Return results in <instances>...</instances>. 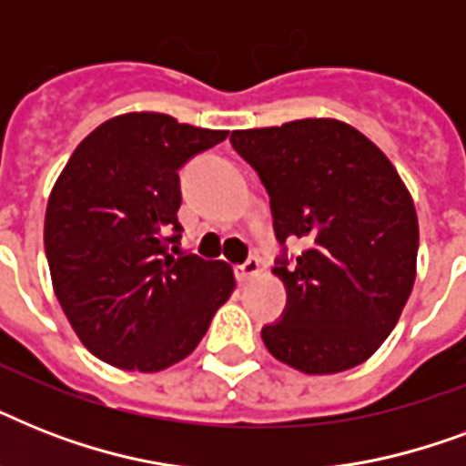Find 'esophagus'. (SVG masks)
I'll return each mask as SVG.
<instances>
[{"instance_id": "34e87169", "label": "esophagus", "mask_w": 466, "mask_h": 466, "mask_svg": "<svg viewBox=\"0 0 466 466\" xmlns=\"http://www.w3.org/2000/svg\"><path fill=\"white\" fill-rule=\"evenodd\" d=\"M258 276H261V261L258 258H248L247 263L237 266V278L241 283H248V280H254Z\"/></svg>"}]
</instances>
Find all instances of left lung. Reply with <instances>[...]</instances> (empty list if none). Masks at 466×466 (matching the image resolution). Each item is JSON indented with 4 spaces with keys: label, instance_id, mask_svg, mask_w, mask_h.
Here are the masks:
<instances>
[{
    "label": "left lung",
    "instance_id": "1",
    "mask_svg": "<svg viewBox=\"0 0 466 466\" xmlns=\"http://www.w3.org/2000/svg\"><path fill=\"white\" fill-rule=\"evenodd\" d=\"M232 145L258 171L280 244L305 251L273 268L288 309L261 339L276 360L333 375L382 346L416 280L419 218L387 155L336 118L234 130Z\"/></svg>",
    "mask_w": 466,
    "mask_h": 466
}]
</instances>
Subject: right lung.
<instances>
[{"label": "right lung", "mask_w": 466, "mask_h": 466, "mask_svg": "<svg viewBox=\"0 0 466 466\" xmlns=\"http://www.w3.org/2000/svg\"><path fill=\"white\" fill-rule=\"evenodd\" d=\"M227 130L135 111L84 137L46 210V256L65 317L98 360L159 372L188 358L237 288L225 261L178 251V168Z\"/></svg>", "instance_id": "add662e5"}]
</instances>
